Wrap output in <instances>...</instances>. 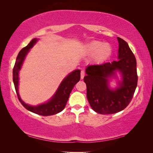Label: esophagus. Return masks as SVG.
Returning a JSON list of instances; mask_svg holds the SVG:
<instances>
[{"label":"esophagus","instance_id":"obj_1","mask_svg":"<svg viewBox=\"0 0 153 153\" xmlns=\"http://www.w3.org/2000/svg\"><path fill=\"white\" fill-rule=\"evenodd\" d=\"M84 76H85V71H84V70H82L80 72V76H81V79H84Z\"/></svg>","mask_w":153,"mask_h":153}]
</instances>
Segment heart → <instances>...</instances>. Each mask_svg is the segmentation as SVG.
<instances>
[{
    "label": "heart",
    "mask_w": 153,
    "mask_h": 153,
    "mask_svg": "<svg viewBox=\"0 0 153 153\" xmlns=\"http://www.w3.org/2000/svg\"><path fill=\"white\" fill-rule=\"evenodd\" d=\"M86 52L88 54L95 55V58L97 62H103L107 59L111 53V46L108 44L94 41L88 45L86 47Z\"/></svg>",
    "instance_id": "1"
}]
</instances>
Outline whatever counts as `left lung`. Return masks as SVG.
Instances as JSON below:
<instances>
[{
  "instance_id": "8db88e82",
  "label": "left lung",
  "mask_w": 153,
  "mask_h": 153,
  "mask_svg": "<svg viewBox=\"0 0 153 153\" xmlns=\"http://www.w3.org/2000/svg\"><path fill=\"white\" fill-rule=\"evenodd\" d=\"M117 39L119 59L89 65L84 78L88 102L94 111L101 114H114L124 109L131 101L137 84L135 56L125 40L120 37ZM116 70L122 73L123 80L119 88L112 91L108 86V78L114 76Z\"/></svg>"
}]
</instances>
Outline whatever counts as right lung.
Here are the masks:
<instances>
[{"mask_svg":"<svg viewBox=\"0 0 153 153\" xmlns=\"http://www.w3.org/2000/svg\"><path fill=\"white\" fill-rule=\"evenodd\" d=\"M36 41L37 40L36 39H33L27 46L24 47L19 52L13 69V81L18 100L26 109L33 112L34 113L41 115V116H50V115L58 113L64 109L67 101L69 100L71 91L74 85L80 79V71H74L65 78V79L61 83L55 95L48 102L38 105V106H30V105L25 103L21 100L18 94L19 71L21 69L23 60H24L29 49L32 48Z\"/></svg>","mask_w":153,"mask_h":153,"instance_id":"obj_1","label":"right lung"}]
</instances>
